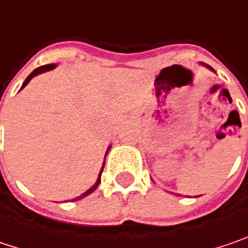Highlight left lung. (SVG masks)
I'll use <instances>...</instances> for the list:
<instances>
[{
    "label": "left lung",
    "mask_w": 248,
    "mask_h": 248,
    "mask_svg": "<svg viewBox=\"0 0 248 248\" xmlns=\"http://www.w3.org/2000/svg\"><path fill=\"white\" fill-rule=\"evenodd\" d=\"M209 68H211V67H209Z\"/></svg>",
    "instance_id": "obj_1"
}]
</instances>
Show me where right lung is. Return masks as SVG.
Instances as JSON below:
<instances>
[{
	"label": "right lung",
	"mask_w": 248,
	"mask_h": 248,
	"mask_svg": "<svg viewBox=\"0 0 248 248\" xmlns=\"http://www.w3.org/2000/svg\"><path fill=\"white\" fill-rule=\"evenodd\" d=\"M54 67H56L54 64H47V66L37 67L36 70H33V71H32V73L29 74V77H28V78L25 80V82H23V85H22V88L25 87V85H26V84H28V82H29V81L32 80V78H33L35 76L40 74V73H45V71H47V70H51V68H54ZM104 166H105V163H104ZM102 170H104V167H102ZM102 170H101V172H99V177H98V180H96V182H95L94 185H93V186H91V188H90L88 191H85V192H84L82 195H80V197H77V198H74L73 201H78V199H82V198H85L87 195H90V194H93V192H94L95 189H96V186H98V185H99V182H101V174H102Z\"/></svg>",
	"instance_id": "obj_1"
}]
</instances>
